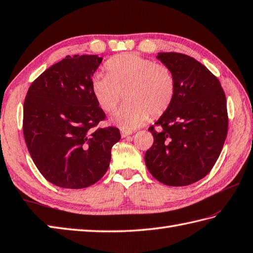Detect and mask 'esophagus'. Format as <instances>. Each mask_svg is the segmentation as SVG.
<instances>
[{
  "instance_id": "esophagus-1",
  "label": "esophagus",
  "mask_w": 253,
  "mask_h": 253,
  "mask_svg": "<svg viewBox=\"0 0 253 253\" xmlns=\"http://www.w3.org/2000/svg\"><path fill=\"white\" fill-rule=\"evenodd\" d=\"M131 131H127V130H122V132H121V135H122V137L123 138H126V137H128V136H130L131 135Z\"/></svg>"
}]
</instances>
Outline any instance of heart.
<instances>
[{
	"label": "heart",
	"instance_id": "obj_1",
	"mask_svg": "<svg viewBox=\"0 0 253 253\" xmlns=\"http://www.w3.org/2000/svg\"><path fill=\"white\" fill-rule=\"evenodd\" d=\"M106 76L96 74L91 81L92 94L104 112L115 110L125 93V104L113 114L110 122L122 130L139 128L149 113H165L175 94V80L171 70L136 53H124L105 63Z\"/></svg>",
	"mask_w": 253,
	"mask_h": 253
}]
</instances>
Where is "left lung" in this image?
<instances>
[{"instance_id":"1","label":"left lung","mask_w":253,"mask_h":253,"mask_svg":"<svg viewBox=\"0 0 253 253\" xmlns=\"http://www.w3.org/2000/svg\"><path fill=\"white\" fill-rule=\"evenodd\" d=\"M171 70L175 94L169 108L149 130L153 145L145 155L147 169L159 182L185 186L209 174L221 152L228 130L227 102L220 83L194 58L159 52Z\"/></svg>"}]
</instances>
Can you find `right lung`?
<instances>
[{
    "label": "right lung",
    "instance_id": "obj_1",
    "mask_svg": "<svg viewBox=\"0 0 253 253\" xmlns=\"http://www.w3.org/2000/svg\"><path fill=\"white\" fill-rule=\"evenodd\" d=\"M97 54L67 56L42 72L24 102L23 131L43 177L63 189H84L105 174L117 128L94 129L105 118L91 90Z\"/></svg>",
    "mask_w": 253,
    "mask_h": 253
}]
</instances>
